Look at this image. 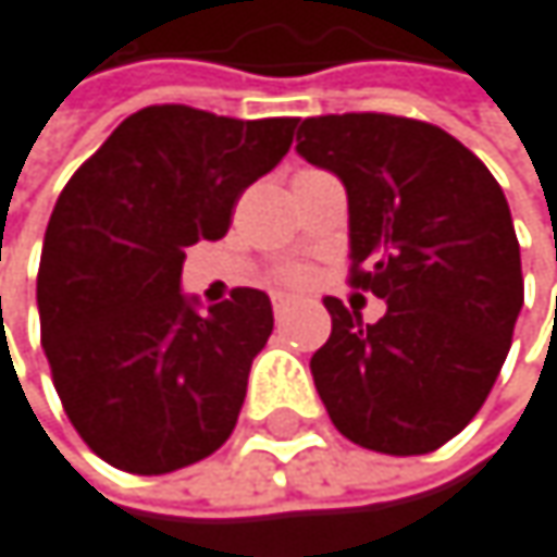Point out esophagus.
<instances>
[{"label": "esophagus", "mask_w": 557, "mask_h": 557, "mask_svg": "<svg viewBox=\"0 0 557 557\" xmlns=\"http://www.w3.org/2000/svg\"><path fill=\"white\" fill-rule=\"evenodd\" d=\"M287 310H290V297L276 294V297H273V317H276V320H284V313H287Z\"/></svg>", "instance_id": "obj_1"}]
</instances>
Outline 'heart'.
I'll list each match as a JSON object with an SVG mask.
<instances>
[{"instance_id":"b5f03b06","label":"heart","mask_w":557,"mask_h":557,"mask_svg":"<svg viewBox=\"0 0 557 557\" xmlns=\"http://www.w3.org/2000/svg\"><path fill=\"white\" fill-rule=\"evenodd\" d=\"M307 276H310V267H307V263H287V267L281 270V284L300 287V284H307Z\"/></svg>"}]
</instances>
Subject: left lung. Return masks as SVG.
<instances>
[{
	"instance_id": "obj_1",
	"label": "left lung",
	"mask_w": 557,
	"mask_h": 557,
	"mask_svg": "<svg viewBox=\"0 0 557 557\" xmlns=\"http://www.w3.org/2000/svg\"><path fill=\"white\" fill-rule=\"evenodd\" d=\"M297 152L349 191V284L388 304L362 323L326 297L317 392L343 437L418 457L490 398L522 310V260L493 172L447 129L395 113L310 116Z\"/></svg>"
}]
</instances>
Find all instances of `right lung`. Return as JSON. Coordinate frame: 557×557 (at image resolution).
<instances>
[{
  "instance_id": "add662e5",
  "label": "right lung",
  "mask_w": 557,
  "mask_h": 557,
  "mask_svg": "<svg viewBox=\"0 0 557 557\" xmlns=\"http://www.w3.org/2000/svg\"><path fill=\"white\" fill-rule=\"evenodd\" d=\"M294 129V116L143 107L61 188L38 263L41 349L67 421L110 467L159 476L231 437L273 310L234 287L198 313L178 294L182 260L227 234Z\"/></svg>"
}]
</instances>
